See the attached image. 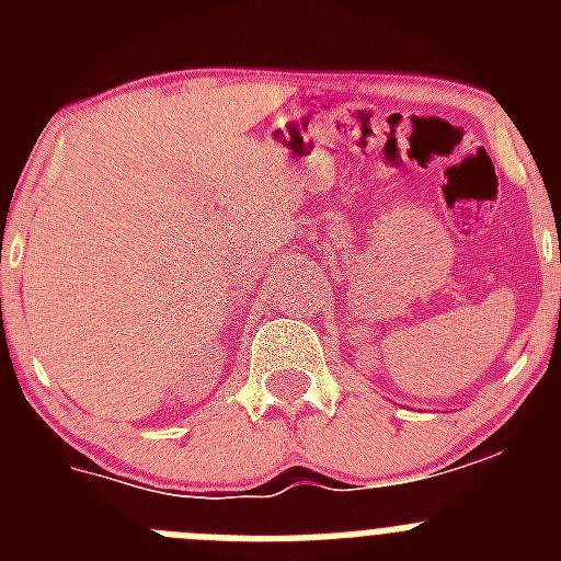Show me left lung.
Masks as SVG:
<instances>
[{"mask_svg":"<svg viewBox=\"0 0 561 561\" xmlns=\"http://www.w3.org/2000/svg\"><path fill=\"white\" fill-rule=\"evenodd\" d=\"M559 241H561V238H559ZM559 261H561V244H559Z\"/></svg>","mask_w":561,"mask_h":561,"instance_id":"obj_1","label":"left lung"}]
</instances>
